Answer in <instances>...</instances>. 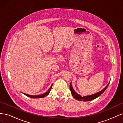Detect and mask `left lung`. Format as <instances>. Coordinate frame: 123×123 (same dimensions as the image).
<instances>
[{"label": "left lung", "mask_w": 123, "mask_h": 123, "mask_svg": "<svg viewBox=\"0 0 123 123\" xmlns=\"http://www.w3.org/2000/svg\"><path fill=\"white\" fill-rule=\"evenodd\" d=\"M109 84L107 85V86L104 88L102 91H100L98 93H96L95 94H92L91 95H89V96H84V97H81L80 95L79 94H78L77 93H76L75 92V91L74 90V89L72 87V86L71 83H70V89L71 90V94L73 96V97L75 98L76 99L78 100H80V101H84V102H86V101H90V100H92L93 99H94L95 98H98L99 96H100L106 90V89H107V88L108 86V85Z\"/></svg>", "instance_id": "left-lung-1"}]
</instances>
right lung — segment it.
<instances>
[{"label":"right lung","instance_id":"obj_1","mask_svg":"<svg viewBox=\"0 0 123 123\" xmlns=\"http://www.w3.org/2000/svg\"><path fill=\"white\" fill-rule=\"evenodd\" d=\"M52 87V85H51V87L49 88V90H48L46 93H44L43 94H41V95H28V94H25V93H23L26 96H28V97H30V98H44L45 97V96H46L47 95H48V94H49V93L51 90V88Z\"/></svg>","mask_w":123,"mask_h":123}]
</instances>
